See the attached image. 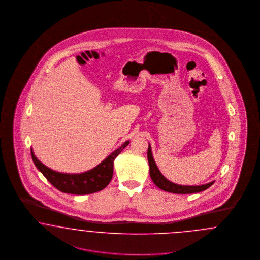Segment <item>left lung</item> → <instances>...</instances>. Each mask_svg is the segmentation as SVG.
Segmentation results:
<instances>
[{
	"label": "left lung",
	"instance_id": "8db88e82",
	"mask_svg": "<svg viewBox=\"0 0 260 260\" xmlns=\"http://www.w3.org/2000/svg\"><path fill=\"white\" fill-rule=\"evenodd\" d=\"M147 158H148L149 162V173L151 179L155 183V185L158 186L160 189L170 192V193H174V194H192V193H199L202 192L214 183V181H211L210 183L204 184V185L188 186V185H178L175 184L172 181L168 180L161 172L159 171L156 162L153 159L152 151H151V146L149 144L148 151H147Z\"/></svg>",
	"mask_w": 260,
	"mask_h": 260
}]
</instances>
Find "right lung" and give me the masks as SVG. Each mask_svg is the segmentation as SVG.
<instances>
[{
  "mask_svg": "<svg viewBox=\"0 0 260 260\" xmlns=\"http://www.w3.org/2000/svg\"><path fill=\"white\" fill-rule=\"evenodd\" d=\"M128 143L129 141H125L122 146L112 152L95 168L82 173H62L52 171L38 160L32 148L31 156L38 170L56 189L63 193L86 195L101 191L110 183L113 176L114 160Z\"/></svg>",
  "mask_w": 260,
  "mask_h": 260,
  "instance_id": "obj_1",
  "label": "right lung"
}]
</instances>
